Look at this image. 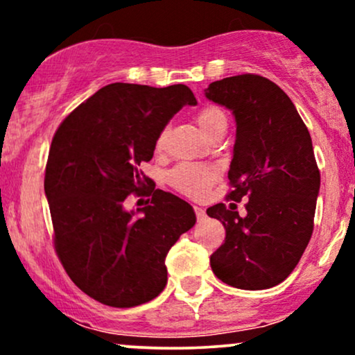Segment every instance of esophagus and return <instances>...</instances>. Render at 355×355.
<instances>
[{
    "label": "esophagus",
    "instance_id": "34e87169",
    "mask_svg": "<svg viewBox=\"0 0 355 355\" xmlns=\"http://www.w3.org/2000/svg\"><path fill=\"white\" fill-rule=\"evenodd\" d=\"M193 210H195V215H197V218H198V220H203V218L207 217L205 210H203L202 207H193Z\"/></svg>",
    "mask_w": 355,
    "mask_h": 355
}]
</instances>
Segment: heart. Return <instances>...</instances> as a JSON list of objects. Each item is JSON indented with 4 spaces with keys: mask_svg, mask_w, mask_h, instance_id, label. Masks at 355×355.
<instances>
[{
    "mask_svg": "<svg viewBox=\"0 0 355 355\" xmlns=\"http://www.w3.org/2000/svg\"><path fill=\"white\" fill-rule=\"evenodd\" d=\"M225 121V115L215 107H207L198 112L197 115V123L200 126L203 133H207L209 130L214 128L215 125ZM165 141V132H162L157 137L155 146L157 150H160L164 146ZM215 177H217V170L214 166L209 165H191V164H183L178 165L177 168H173L168 173L166 180L175 190H178L180 193L187 195L191 198H200L207 193L209 187L214 183Z\"/></svg>",
    "mask_w": 355,
    "mask_h": 355,
    "instance_id": "b5f03b06",
    "label": "heart"
}]
</instances>
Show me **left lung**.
<instances>
[{
  "label": "left lung",
  "mask_w": 355,
  "mask_h": 355,
  "mask_svg": "<svg viewBox=\"0 0 355 355\" xmlns=\"http://www.w3.org/2000/svg\"><path fill=\"white\" fill-rule=\"evenodd\" d=\"M205 96L235 118L229 200L248 198L245 217L223 203L207 209L227 234L211 270L232 287L270 288L291 275L312 237L320 173L311 133L284 89L263 76L214 81Z\"/></svg>",
  "instance_id": "8db88e82"
}]
</instances>
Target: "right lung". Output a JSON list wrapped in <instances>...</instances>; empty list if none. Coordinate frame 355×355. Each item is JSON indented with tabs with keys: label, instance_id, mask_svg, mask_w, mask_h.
Here are the masks:
<instances>
[{
	"label": "right lung",
	"instance_id": "right-lung-1",
	"mask_svg": "<svg viewBox=\"0 0 355 355\" xmlns=\"http://www.w3.org/2000/svg\"><path fill=\"white\" fill-rule=\"evenodd\" d=\"M185 105H197L185 85L112 83L73 110L53 137L44 195L56 254L76 287L110 307H135L160 294L166 254L197 222L190 203L144 189L150 182L138 168ZM133 191L153 193L150 205L126 211Z\"/></svg>",
	"mask_w": 355,
	"mask_h": 355
}]
</instances>
